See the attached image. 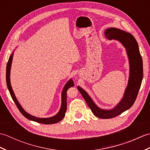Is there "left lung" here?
Segmentation results:
<instances>
[{
    "label": "left lung",
    "mask_w": 150,
    "mask_h": 150,
    "mask_svg": "<svg viewBox=\"0 0 150 150\" xmlns=\"http://www.w3.org/2000/svg\"><path fill=\"white\" fill-rule=\"evenodd\" d=\"M105 37L109 40H117L122 43L126 50L129 63V77L128 86L122 99L111 110H103L95 104L86 91L78 86L77 89L86 102L92 112L100 119H111L119 115L129 109L137 97L143 78L142 59L137 42L132 35L115 28H110L104 31Z\"/></svg>",
    "instance_id": "left-lung-1"
}]
</instances>
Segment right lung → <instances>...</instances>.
<instances>
[{
    "instance_id": "add662e5",
    "label": "right lung",
    "mask_w": 150,
    "mask_h": 150,
    "mask_svg": "<svg viewBox=\"0 0 150 150\" xmlns=\"http://www.w3.org/2000/svg\"><path fill=\"white\" fill-rule=\"evenodd\" d=\"M13 56V53L10 55L8 60V62L7 64V66H6V83H7V86L9 90V93H10L11 96L13 100L14 103H15L16 106H17L18 110L20 111V112L23 115L27 118L28 119L35 121V122H39L41 124H55L57 122H60L64 117L65 116V113L67 110V90H68L69 88H71L74 86L73 84V81L71 79L69 81L67 82V83L64 87L62 91V103L61 106H60V109L59 111V113H57L56 115L49 117V118H39L31 115L30 114L28 113L26 111H25L22 107L21 106V104H19L18 101L17 100V98H16L15 95L14 94V92L13 91V89L11 88V83H10V70H11V66L12 63V59Z\"/></svg>"
}]
</instances>
